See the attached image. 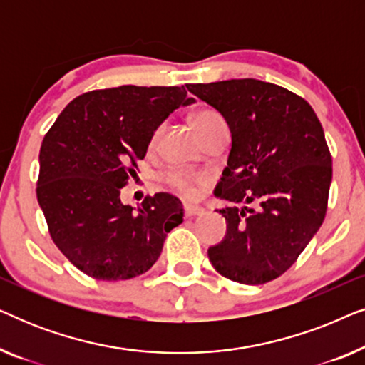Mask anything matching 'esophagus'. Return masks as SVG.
<instances>
[{"mask_svg":"<svg viewBox=\"0 0 365 365\" xmlns=\"http://www.w3.org/2000/svg\"><path fill=\"white\" fill-rule=\"evenodd\" d=\"M204 212L202 207L199 206H192V204H184V216L186 217H196V216H201Z\"/></svg>","mask_w":365,"mask_h":365,"instance_id":"34e87169","label":"esophagus"}]
</instances>
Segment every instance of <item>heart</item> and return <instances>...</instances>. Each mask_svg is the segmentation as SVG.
I'll use <instances>...</instances> for the list:
<instances>
[{"label": "heart", "mask_w": 365, "mask_h": 365, "mask_svg": "<svg viewBox=\"0 0 365 365\" xmlns=\"http://www.w3.org/2000/svg\"><path fill=\"white\" fill-rule=\"evenodd\" d=\"M219 123H222V118H221V114L214 111V109H201V111H197L192 118L194 128H196V131L199 133V136H201V138L209 131V129H211L212 126H216V124H219ZM158 134H159V131L153 134L151 144L156 143ZM166 181L171 184L174 189H178L179 192H182V194H186V196H189V194H192L194 182L199 181V179L191 176V174L186 173V171H179V169H174V171L168 173Z\"/></svg>", "instance_id": "obj_1"}]
</instances>
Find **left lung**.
Here are the masks:
<instances>
[{"label":"left lung","instance_id":"left-lung-1","mask_svg":"<svg viewBox=\"0 0 365 365\" xmlns=\"http://www.w3.org/2000/svg\"><path fill=\"white\" fill-rule=\"evenodd\" d=\"M226 119L232 144L214 196L246 206L224 207L226 236L207 249L221 276L257 286L297 261L327 211L332 158L306 99L259 79L187 84ZM257 206L249 208L247 203Z\"/></svg>","mask_w":365,"mask_h":365}]
</instances>
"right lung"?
<instances>
[{"mask_svg": "<svg viewBox=\"0 0 365 365\" xmlns=\"http://www.w3.org/2000/svg\"><path fill=\"white\" fill-rule=\"evenodd\" d=\"M184 86H119L74 98L43 139L36 196L49 234L68 261L99 281L141 276L182 222L168 192L138 207L121 202L161 123L192 104Z\"/></svg>", "mask_w": 365, "mask_h": 365, "instance_id": "obj_1", "label": "right lung"}]
</instances>
